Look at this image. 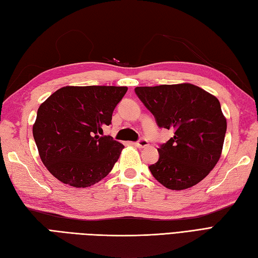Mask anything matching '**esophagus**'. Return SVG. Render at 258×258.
<instances>
[{"label": "esophagus", "mask_w": 258, "mask_h": 258, "mask_svg": "<svg viewBox=\"0 0 258 258\" xmlns=\"http://www.w3.org/2000/svg\"><path fill=\"white\" fill-rule=\"evenodd\" d=\"M134 145L138 146L139 149H143V147L149 146V141H147L146 139H140L138 142H135Z\"/></svg>", "instance_id": "obj_1"}]
</instances>
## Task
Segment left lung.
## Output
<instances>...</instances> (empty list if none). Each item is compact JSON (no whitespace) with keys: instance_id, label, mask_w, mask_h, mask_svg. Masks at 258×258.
Wrapping results in <instances>:
<instances>
[{"instance_id":"8db88e82","label":"left lung","mask_w":258,"mask_h":258,"mask_svg":"<svg viewBox=\"0 0 258 258\" xmlns=\"http://www.w3.org/2000/svg\"><path fill=\"white\" fill-rule=\"evenodd\" d=\"M135 94L158 127L174 131L157 149L158 161L149 166L153 176L169 189L200 183L221 157L227 125L220 101L188 83L140 86Z\"/></svg>"}]
</instances>
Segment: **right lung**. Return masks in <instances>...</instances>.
<instances>
[{
    "instance_id": "add662e5",
    "label": "right lung",
    "mask_w": 258,
    "mask_h": 258,
    "mask_svg": "<svg viewBox=\"0 0 258 258\" xmlns=\"http://www.w3.org/2000/svg\"><path fill=\"white\" fill-rule=\"evenodd\" d=\"M126 92L125 86H65L41 104L33 138L54 177L89 187L112 171L124 145L100 134Z\"/></svg>"
}]
</instances>
